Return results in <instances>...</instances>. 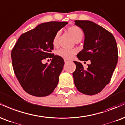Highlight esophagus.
Returning a JSON list of instances; mask_svg holds the SVG:
<instances>
[{
    "label": "esophagus",
    "instance_id": "esophagus-1",
    "mask_svg": "<svg viewBox=\"0 0 125 125\" xmlns=\"http://www.w3.org/2000/svg\"><path fill=\"white\" fill-rule=\"evenodd\" d=\"M69 61H70V60H67V59H64V62H65V63L68 62H69Z\"/></svg>",
    "mask_w": 125,
    "mask_h": 125
}]
</instances>
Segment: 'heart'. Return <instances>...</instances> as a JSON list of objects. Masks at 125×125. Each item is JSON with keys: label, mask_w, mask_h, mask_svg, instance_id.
<instances>
[{"label": "heart", "mask_w": 125, "mask_h": 125, "mask_svg": "<svg viewBox=\"0 0 125 125\" xmlns=\"http://www.w3.org/2000/svg\"><path fill=\"white\" fill-rule=\"evenodd\" d=\"M68 33L73 38L75 42L80 41L83 39V31L82 30L81 28L77 26H71L67 29ZM60 37V32L58 31L55 34L53 39L52 40V44L54 47H57L58 44V39ZM77 52L75 50H67V49H61L58 50L57 51L56 54L58 56L61 58H64V59H71L75 54Z\"/></svg>", "instance_id": "heart-1"}]
</instances>
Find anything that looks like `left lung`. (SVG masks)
<instances>
[{
	"label": "left lung",
	"instance_id": "1",
	"mask_svg": "<svg viewBox=\"0 0 125 125\" xmlns=\"http://www.w3.org/2000/svg\"><path fill=\"white\" fill-rule=\"evenodd\" d=\"M75 24L81 28L85 34L83 49L77 56L80 61H91L86 70L81 62L74 61L75 85L83 94L93 95L111 81L118 60L116 42L112 33L94 22L75 20Z\"/></svg>",
	"mask_w": 125,
	"mask_h": 125
}]
</instances>
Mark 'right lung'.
I'll return each mask as SVG.
<instances>
[{"instance_id": "obj_1", "label": "right lung", "mask_w": 125, "mask_h": 125, "mask_svg": "<svg viewBox=\"0 0 125 125\" xmlns=\"http://www.w3.org/2000/svg\"><path fill=\"white\" fill-rule=\"evenodd\" d=\"M67 22L50 21L22 34L11 52L13 68L23 89L35 96L51 94L56 88L64 61L52 52V40L55 34ZM47 58L48 64H42Z\"/></svg>"}]
</instances>
